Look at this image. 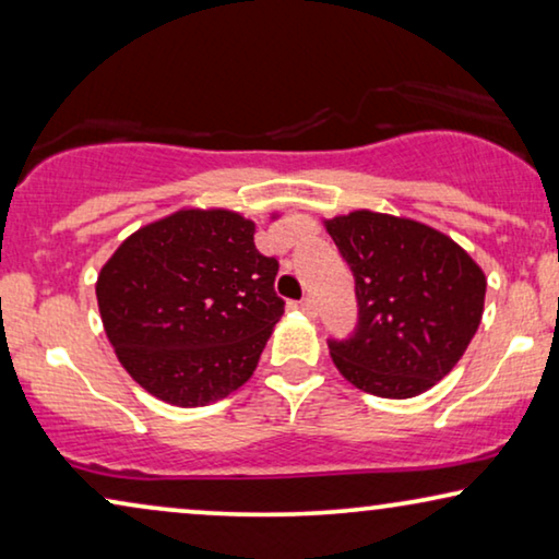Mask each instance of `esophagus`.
<instances>
[{"mask_svg":"<svg viewBox=\"0 0 559 559\" xmlns=\"http://www.w3.org/2000/svg\"><path fill=\"white\" fill-rule=\"evenodd\" d=\"M300 310L305 312V316H316V300H312V297H302Z\"/></svg>","mask_w":559,"mask_h":559,"instance_id":"34e87169","label":"esophagus"}]
</instances>
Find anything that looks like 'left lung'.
I'll list each match as a JSON object with an SVG mask.
<instances>
[{
	"mask_svg": "<svg viewBox=\"0 0 559 559\" xmlns=\"http://www.w3.org/2000/svg\"><path fill=\"white\" fill-rule=\"evenodd\" d=\"M356 280L358 325L331 341L343 379L409 400L453 371L480 325L486 274L438 228L377 211L325 221Z\"/></svg>",
	"mask_w": 559,
	"mask_h": 559,
	"instance_id": "1",
	"label": "left lung"
}]
</instances>
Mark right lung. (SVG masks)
<instances>
[{
  "label": "right lung",
  "instance_id": "obj_1",
  "mask_svg": "<svg viewBox=\"0 0 559 559\" xmlns=\"http://www.w3.org/2000/svg\"><path fill=\"white\" fill-rule=\"evenodd\" d=\"M254 221L182 209L119 243L96 280L106 338L129 377L175 407H205L247 384L285 300Z\"/></svg>",
  "mask_w": 559,
  "mask_h": 559
}]
</instances>
